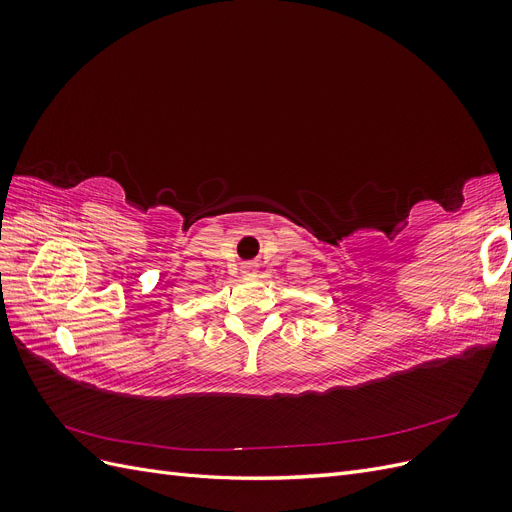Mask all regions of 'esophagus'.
<instances>
[{
  "mask_svg": "<svg viewBox=\"0 0 512 512\" xmlns=\"http://www.w3.org/2000/svg\"><path fill=\"white\" fill-rule=\"evenodd\" d=\"M243 273H254L256 271V262H243Z\"/></svg>",
  "mask_w": 512,
  "mask_h": 512,
  "instance_id": "1",
  "label": "esophagus"
}]
</instances>
